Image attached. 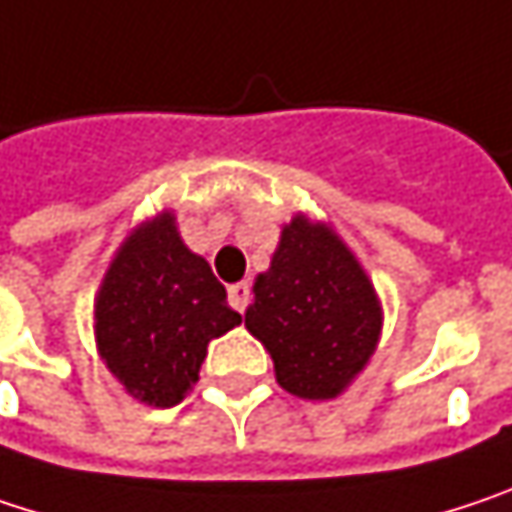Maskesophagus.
Returning <instances> with one entry per match:
<instances>
[{"mask_svg": "<svg viewBox=\"0 0 512 512\" xmlns=\"http://www.w3.org/2000/svg\"><path fill=\"white\" fill-rule=\"evenodd\" d=\"M229 306L235 309V312H244L247 309V303H250V286L247 283H235V286H229Z\"/></svg>", "mask_w": 512, "mask_h": 512, "instance_id": "1", "label": "esophagus"}]
</instances>
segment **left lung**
Segmentation results:
<instances>
[{
    "instance_id": "8db88e82",
    "label": "left lung",
    "mask_w": 512,
    "mask_h": 512,
    "mask_svg": "<svg viewBox=\"0 0 512 512\" xmlns=\"http://www.w3.org/2000/svg\"><path fill=\"white\" fill-rule=\"evenodd\" d=\"M244 324L268 348L286 392L327 401L371 359L383 312L348 244L327 224L294 215L271 268L253 283Z\"/></svg>"
}]
</instances>
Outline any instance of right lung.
I'll return each mask as SVG.
<instances>
[{
  "instance_id": "add662e5",
  "label": "right lung",
  "mask_w": 512,
  "mask_h": 512,
  "mask_svg": "<svg viewBox=\"0 0 512 512\" xmlns=\"http://www.w3.org/2000/svg\"><path fill=\"white\" fill-rule=\"evenodd\" d=\"M235 324L241 315L209 262L182 244L173 212L120 244L94 303L102 362L150 407H176L200 380L209 342Z\"/></svg>"
}]
</instances>
